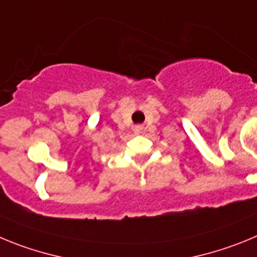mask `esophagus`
Returning a JSON list of instances; mask_svg holds the SVG:
<instances>
[{
    "label": "esophagus",
    "instance_id": "esophagus-1",
    "mask_svg": "<svg viewBox=\"0 0 257 257\" xmlns=\"http://www.w3.org/2000/svg\"><path fill=\"white\" fill-rule=\"evenodd\" d=\"M143 129H145V126L141 125V124H138V125H134L133 126L134 134H141L143 132Z\"/></svg>",
    "mask_w": 257,
    "mask_h": 257
}]
</instances>
